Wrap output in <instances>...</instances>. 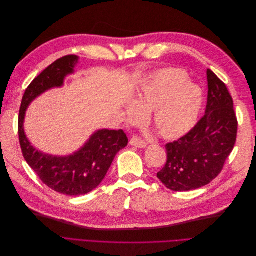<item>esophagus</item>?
Returning <instances> with one entry per match:
<instances>
[{"label": "esophagus", "mask_w": 256, "mask_h": 256, "mask_svg": "<svg viewBox=\"0 0 256 256\" xmlns=\"http://www.w3.org/2000/svg\"><path fill=\"white\" fill-rule=\"evenodd\" d=\"M130 145L131 146H134V147H138V148H145V147L147 146V143L145 141H143L142 138H140L134 136L130 140Z\"/></svg>", "instance_id": "obj_1"}]
</instances>
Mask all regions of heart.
Returning <instances> with one entry per match:
<instances>
[{"label":"heart","mask_w":256,"mask_h":256,"mask_svg":"<svg viewBox=\"0 0 256 256\" xmlns=\"http://www.w3.org/2000/svg\"><path fill=\"white\" fill-rule=\"evenodd\" d=\"M203 92L188 82L180 68H162L144 80L136 94L124 108V118L130 124L140 122L143 114L152 112L150 122L157 134L177 140L196 127L202 112Z\"/></svg>","instance_id":"b5f03b06"}]
</instances>
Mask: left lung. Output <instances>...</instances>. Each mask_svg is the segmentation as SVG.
<instances>
[{
  "mask_svg": "<svg viewBox=\"0 0 256 256\" xmlns=\"http://www.w3.org/2000/svg\"><path fill=\"white\" fill-rule=\"evenodd\" d=\"M207 82L205 115L189 134L166 145L168 160L157 177L170 190L190 191L208 184L234 148L238 124L233 99L210 69Z\"/></svg>",
  "mask_w": 256,
  "mask_h": 256,
  "instance_id": "8db88e82",
  "label": "left lung"
}]
</instances>
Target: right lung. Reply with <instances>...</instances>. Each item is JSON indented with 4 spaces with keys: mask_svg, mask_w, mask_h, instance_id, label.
<instances>
[{
    "mask_svg": "<svg viewBox=\"0 0 256 256\" xmlns=\"http://www.w3.org/2000/svg\"><path fill=\"white\" fill-rule=\"evenodd\" d=\"M78 62L76 56L58 58L35 78L23 95L18 120L19 141L28 164L49 188L70 196L86 194L97 188L116 154L128 144V138L122 129H99L81 148L67 156L42 152L30 142L24 130L28 106L47 90L63 86L66 76L74 74Z\"/></svg>",
    "mask_w": 256,
    "mask_h": 256,
    "instance_id": "add662e5",
    "label": "right lung"
}]
</instances>
